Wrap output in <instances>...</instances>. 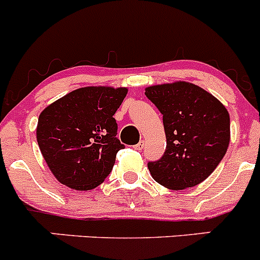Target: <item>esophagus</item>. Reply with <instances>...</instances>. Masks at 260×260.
Returning a JSON list of instances; mask_svg holds the SVG:
<instances>
[{"label": "esophagus", "mask_w": 260, "mask_h": 260, "mask_svg": "<svg viewBox=\"0 0 260 260\" xmlns=\"http://www.w3.org/2000/svg\"><path fill=\"white\" fill-rule=\"evenodd\" d=\"M134 148H135V149H137V150H142L143 148H144V140H140V142L138 143V144L135 145Z\"/></svg>", "instance_id": "esophagus-1"}]
</instances>
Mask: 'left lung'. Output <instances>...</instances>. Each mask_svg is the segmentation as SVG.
<instances>
[{
	"label": "left lung",
	"instance_id": "8db88e82",
	"mask_svg": "<svg viewBox=\"0 0 260 260\" xmlns=\"http://www.w3.org/2000/svg\"><path fill=\"white\" fill-rule=\"evenodd\" d=\"M145 95L163 115L166 152L148 163L162 186L184 190L216 170L230 144V115L214 95L187 81L145 88Z\"/></svg>",
	"mask_w": 260,
	"mask_h": 260
}]
</instances>
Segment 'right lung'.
Listing matches in <instances>:
<instances>
[{
	"label": "right lung",
	"mask_w": 260,
	"mask_h": 260,
	"mask_svg": "<svg viewBox=\"0 0 260 260\" xmlns=\"http://www.w3.org/2000/svg\"><path fill=\"white\" fill-rule=\"evenodd\" d=\"M127 88L84 86L41 112L37 142L53 176L74 190H91L112 171L123 145L113 118Z\"/></svg>",
	"instance_id": "1"
}]
</instances>
